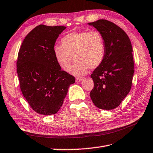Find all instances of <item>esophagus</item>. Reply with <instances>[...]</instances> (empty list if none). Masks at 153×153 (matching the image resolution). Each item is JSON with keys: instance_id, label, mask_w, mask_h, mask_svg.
<instances>
[{"instance_id": "34e87169", "label": "esophagus", "mask_w": 153, "mask_h": 153, "mask_svg": "<svg viewBox=\"0 0 153 153\" xmlns=\"http://www.w3.org/2000/svg\"><path fill=\"white\" fill-rule=\"evenodd\" d=\"M82 79H83L82 77H77V78H76V81H77V82H81Z\"/></svg>"}]
</instances>
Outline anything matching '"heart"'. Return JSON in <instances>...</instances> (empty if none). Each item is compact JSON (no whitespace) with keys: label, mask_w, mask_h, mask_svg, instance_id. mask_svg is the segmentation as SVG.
I'll return each mask as SVG.
<instances>
[{"label":"heart","mask_w":153,"mask_h":153,"mask_svg":"<svg viewBox=\"0 0 153 153\" xmlns=\"http://www.w3.org/2000/svg\"><path fill=\"white\" fill-rule=\"evenodd\" d=\"M53 53L59 65L65 71H69L74 58L72 73L83 76L88 69L97 68L104 60V38L96 30L71 32L62 38L61 45L55 46Z\"/></svg>","instance_id":"obj_1"}]
</instances>
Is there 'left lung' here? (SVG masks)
<instances>
[{
    "label": "left lung",
    "mask_w": 153,
    "mask_h": 153,
    "mask_svg": "<svg viewBox=\"0 0 153 153\" xmlns=\"http://www.w3.org/2000/svg\"><path fill=\"white\" fill-rule=\"evenodd\" d=\"M88 24L101 33L105 44L104 60L90 76L94 82L90 98L96 107L111 110L121 104L131 89L132 46L126 33L114 23L98 19Z\"/></svg>",
    "instance_id": "1"
}]
</instances>
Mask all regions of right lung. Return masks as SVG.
<instances>
[{"label": "right lung", "instance_id": "obj_1", "mask_svg": "<svg viewBox=\"0 0 153 153\" xmlns=\"http://www.w3.org/2000/svg\"><path fill=\"white\" fill-rule=\"evenodd\" d=\"M65 28L38 25L25 36L18 53L20 89L31 108L43 115L58 112L76 79L61 70L53 53L56 40Z\"/></svg>", "mask_w": 153, "mask_h": 153}]
</instances>
